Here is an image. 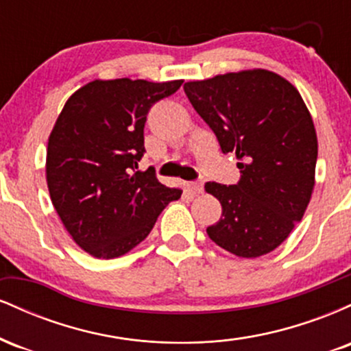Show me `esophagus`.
<instances>
[{
  "instance_id": "obj_1",
  "label": "esophagus",
  "mask_w": 351,
  "mask_h": 351,
  "mask_svg": "<svg viewBox=\"0 0 351 351\" xmlns=\"http://www.w3.org/2000/svg\"><path fill=\"white\" fill-rule=\"evenodd\" d=\"M203 186H204V183L201 180L195 181V183H191V188H193V191H195V193H203Z\"/></svg>"
}]
</instances>
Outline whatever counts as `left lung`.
<instances>
[{"label": "left lung", "mask_w": 351, "mask_h": 351, "mask_svg": "<svg viewBox=\"0 0 351 351\" xmlns=\"http://www.w3.org/2000/svg\"><path fill=\"white\" fill-rule=\"evenodd\" d=\"M183 88L221 152L241 160L236 184H204L223 206L221 219L206 229L209 239L247 259L274 251L302 219L315 184L317 134L299 90L264 69Z\"/></svg>", "instance_id": "1"}]
</instances>
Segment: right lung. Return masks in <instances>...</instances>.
Here are the masks:
<instances>
[{"mask_svg": "<svg viewBox=\"0 0 351 351\" xmlns=\"http://www.w3.org/2000/svg\"><path fill=\"white\" fill-rule=\"evenodd\" d=\"M183 80H94L71 95L47 143L46 178L72 239L99 259L123 256L150 234L180 188L138 171L150 108Z\"/></svg>", "mask_w": 351, "mask_h": 351, "instance_id": "1", "label": "right lung"}]
</instances>
